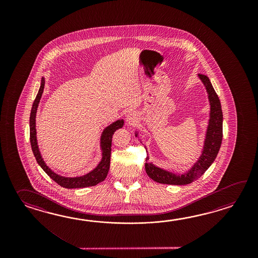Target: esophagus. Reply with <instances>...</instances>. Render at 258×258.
<instances>
[{
  "label": "esophagus",
  "mask_w": 258,
  "mask_h": 258,
  "mask_svg": "<svg viewBox=\"0 0 258 258\" xmlns=\"http://www.w3.org/2000/svg\"><path fill=\"white\" fill-rule=\"evenodd\" d=\"M125 121L129 125H135L138 121V115L136 111H129L125 117Z\"/></svg>",
  "instance_id": "1"
}]
</instances>
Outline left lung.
<instances>
[{
    "label": "left lung",
    "instance_id": "1",
    "mask_svg": "<svg viewBox=\"0 0 258 258\" xmlns=\"http://www.w3.org/2000/svg\"><path fill=\"white\" fill-rule=\"evenodd\" d=\"M198 77L201 82L203 83L204 87L207 90L209 102V121L205 134L202 151L198 160L192 164V167L182 173H176L174 171L165 170L163 168L156 166L152 161H149V157L148 156L145 164L147 174L153 181L159 183L184 185L197 181L214 162L217 155L219 153L222 142L223 124L221 104L209 77L204 75H198ZM138 135V132H135V136L139 138Z\"/></svg>",
    "mask_w": 258,
    "mask_h": 258
}]
</instances>
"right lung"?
I'll list each match as a JSON object with an SVG mask.
<instances>
[{"instance_id": "add662e5", "label": "right lung", "mask_w": 258, "mask_h": 258, "mask_svg": "<svg viewBox=\"0 0 258 258\" xmlns=\"http://www.w3.org/2000/svg\"><path fill=\"white\" fill-rule=\"evenodd\" d=\"M44 86H45V78H41V84L39 89V92L37 94V97L34 100L32 109L30 112L29 118V128H30V144L33 151L34 156L36 158L37 162L42 168V170L48 175L56 181L59 185L68 189L73 188H84V187L94 186L97 185L100 181H103L105 178L108 175V172L110 170V151H111V138L114 134V132L123 126L124 121L122 119L110 123V125L105 127L104 130L101 133L100 136V149L102 152V158L99 161V164L95 167V169L90 170L87 174L77 176V177H66L61 176L50 170L49 167L46 165L44 159H42L40 151H39L38 141H37V132H36V114L37 110L39 107V101L41 99V96L43 93Z\"/></svg>"}]
</instances>
